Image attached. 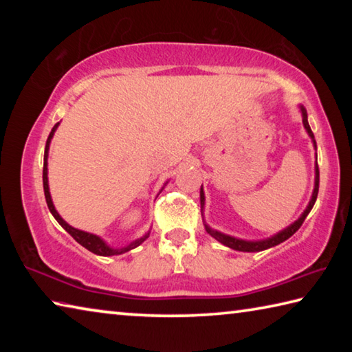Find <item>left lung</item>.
<instances>
[{"mask_svg":"<svg viewBox=\"0 0 352 352\" xmlns=\"http://www.w3.org/2000/svg\"><path fill=\"white\" fill-rule=\"evenodd\" d=\"M300 110H301V116H302V126H305L307 135L311 136V140L314 142V147L315 151H317V142H315V138H314V133L311 130V126H309L307 122V111L302 105H300ZM317 155V153H315ZM318 184H320V170H318V164L317 162H315V182H314V192H312V197H311V201H309V205L305 211H302V214L300 217H298V220H295L294 223H290L287 228H284L279 231V233L273 234L272 237H267V239H262V241H245V239H239V237H234V236H230V234H225V233H220V231L211 228L210 225H208L205 220H204V225H205V230L206 233L212 236L214 239L219 241L220 243H223L225 247H230L236 250V252H248V253H253V252H262V250H267V248H272L278 245V243H281L284 241H287L290 236H294L298 228L302 225V222H305V219L307 217V214L311 212V210L315 205V200H317V195H318ZM200 206H201V212H204V208H205V192H204V184H201L200 188ZM204 216V214H201Z\"/></svg>","mask_w":352,"mask_h":352,"instance_id":"1","label":"left lung"}]
</instances>
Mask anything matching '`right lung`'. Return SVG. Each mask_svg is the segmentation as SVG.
I'll list each match as a JSON object with an SVG mask.
<instances>
[{
  "label": "right lung",
  "mask_w": 352,
  "mask_h": 352,
  "mask_svg": "<svg viewBox=\"0 0 352 352\" xmlns=\"http://www.w3.org/2000/svg\"><path fill=\"white\" fill-rule=\"evenodd\" d=\"M57 122L54 127H52L50 136H47V141H46V147H45V160H43V189H45V199H46V204H47V208H50V211L52 216H54V219L57 220L58 223L62 225V228H65V231H68V233L74 237V239L80 243L82 247H85L87 250H90L91 253L94 254H99V256H115V254H122L126 252H130V250L136 248L138 245H141L142 242H144L148 234H151V230L147 231L146 234H142L140 239H136L133 242H130L129 245L126 247H121V248H113L110 247L109 243H107L102 237H99L96 234L93 233H87V231H82V230H77L74 228V226H71L69 223L65 222V220L60 217V214L57 212L54 204H52V199H51V192H50V183H47V153H50V144H51V140L52 136H54L56 130L58 127Z\"/></svg>",
  "instance_id": "1"
}]
</instances>
